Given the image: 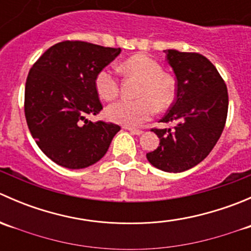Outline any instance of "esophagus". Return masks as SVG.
<instances>
[{
    "label": "esophagus",
    "instance_id": "34e87169",
    "mask_svg": "<svg viewBox=\"0 0 251 251\" xmlns=\"http://www.w3.org/2000/svg\"><path fill=\"white\" fill-rule=\"evenodd\" d=\"M125 128H127V130L130 131L132 135H136V136H140V135H142V133H143V131L138 130V128H132V127H125Z\"/></svg>",
    "mask_w": 251,
    "mask_h": 251
}]
</instances>
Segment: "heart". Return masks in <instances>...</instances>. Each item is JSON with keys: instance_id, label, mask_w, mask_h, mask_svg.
Segmentation results:
<instances>
[{"instance_id": "heart-1", "label": "heart", "mask_w": 251, "mask_h": 251, "mask_svg": "<svg viewBox=\"0 0 251 251\" xmlns=\"http://www.w3.org/2000/svg\"><path fill=\"white\" fill-rule=\"evenodd\" d=\"M124 73L142 80L136 100H118L107 108L110 121L125 126H138L149 120L158 110H165L176 98L174 78L164 74L156 60L146 54L128 58L123 65ZM95 88L104 100H113L119 95V80L110 68H103L95 78Z\"/></svg>"}]
</instances>
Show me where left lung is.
Wrapping results in <instances>:
<instances>
[{
	"instance_id": "8db88e82",
	"label": "left lung",
	"mask_w": 251,
	"mask_h": 251,
	"mask_svg": "<svg viewBox=\"0 0 251 251\" xmlns=\"http://www.w3.org/2000/svg\"><path fill=\"white\" fill-rule=\"evenodd\" d=\"M177 78L176 100L160 123L173 128H151L160 138L147 153L153 166L166 173H182L203 161L219 141L228 111V92L215 65L204 55L166 50Z\"/></svg>"
}]
</instances>
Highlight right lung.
Wrapping results in <instances>:
<instances>
[{
  "instance_id": "obj_1",
  "label": "right lung",
  "mask_w": 251,
  "mask_h": 251,
  "mask_svg": "<svg viewBox=\"0 0 251 251\" xmlns=\"http://www.w3.org/2000/svg\"><path fill=\"white\" fill-rule=\"evenodd\" d=\"M120 52L85 41H63L48 48L30 69L24 100L27 127L39 148L58 165H93L120 131L115 124L86 118L103 109L96 75Z\"/></svg>"
}]
</instances>
